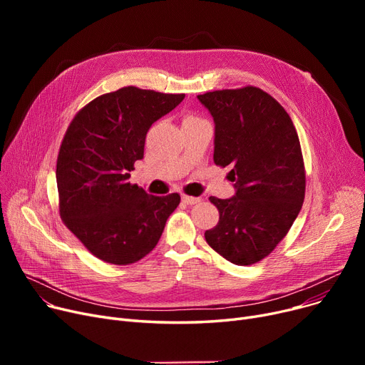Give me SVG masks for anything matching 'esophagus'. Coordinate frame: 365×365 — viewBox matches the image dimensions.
Here are the masks:
<instances>
[{
    "label": "esophagus",
    "instance_id": "esophagus-1",
    "mask_svg": "<svg viewBox=\"0 0 365 365\" xmlns=\"http://www.w3.org/2000/svg\"><path fill=\"white\" fill-rule=\"evenodd\" d=\"M182 201H183L185 204H187V205H194V204L201 202L202 200H201L200 197H187V195H183V197H182Z\"/></svg>",
    "mask_w": 365,
    "mask_h": 365
}]
</instances>
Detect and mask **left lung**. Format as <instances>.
Masks as SVG:
<instances>
[{
    "label": "left lung",
    "instance_id": "8db88e82",
    "mask_svg": "<svg viewBox=\"0 0 365 365\" xmlns=\"http://www.w3.org/2000/svg\"><path fill=\"white\" fill-rule=\"evenodd\" d=\"M215 121L217 165H229L235 195L210 197L220 213L208 245L234 264L264 259L287 235L304 200V165L290 115L257 87L198 96Z\"/></svg>",
    "mask_w": 365,
    "mask_h": 365
}]
</instances>
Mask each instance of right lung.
Returning <instances> with one entry per match:
<instances>
[{"label": "right lung", "mask_w": 365, "mask_h": 365, "mask_svg": "<svg viewBox=\"0 0 365 365\" xmlns=\"http://www.w3.org/2000/svg\"><path fill=\"white\" fill-rule=\"evenodd\" d=\"M183 99L123 87L91 101L69 124L56 165L61 217L101 260L130 264L145 257L179 205V194L149 195L128 179L150 125Z\"/></svg>", "instance_id": "obj_1"}]
</instances>
